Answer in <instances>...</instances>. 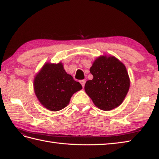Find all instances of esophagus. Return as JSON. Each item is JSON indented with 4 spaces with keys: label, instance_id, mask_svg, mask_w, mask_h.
<instances>
[{
    "label": "esophagus",
    "instance_id": "esophagus-1",
    "mask_svg": "<svg viewBox=\"0 0 159 159\" xmlns=\"http://www.w3.org/2000/svg\"><path fill=\"white\" fill-rule=\"evenodd\" d=\"M80 84L82 85L83 88H84L85 83V80H80Z\"/></svg>",
    "mask_w": 159,
    "mask_h": 159
}]
</instances>
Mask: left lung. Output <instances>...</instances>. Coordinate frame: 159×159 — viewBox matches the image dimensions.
Wrapping results in <instances>:
<instances>
[{"instance_id": "8db88e82", "label": "left lung", "mask_w": 159, "mask_h": 159, "mask_svg": "<svg viewBox=\"0 0 159 159\" xmlns=\"http://www.w3.org/2000/svg\"><path fill=\"white\" fill-rule=\"evenodd\" d=\"M90 71L93 79L85 83V90L95 105L104 111L119 106L130 88L124 64L112 56H102L94 61Z\"/></svg>"}]
</instances>
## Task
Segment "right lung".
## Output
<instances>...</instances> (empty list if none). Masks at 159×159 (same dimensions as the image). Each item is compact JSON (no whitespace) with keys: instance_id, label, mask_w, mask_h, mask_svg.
I'll return each instance as SVG.
<instances>
[{"instance_id":"1","label":"right lung","mask_w":159,"mask_h":159,"mask_svg":"<svg viewBox=\"0 0 159 159\" xmlns=\"http://www.w3.org/2000/svg\"><path fill=\"white\" fill-rule=\"evenodd\" d=\"M37 98L45 108L56 111L69 104L71 96L82 89L79 82L66 74L61 63H47L34 79Z\"/></svg>"}]
</instances>
